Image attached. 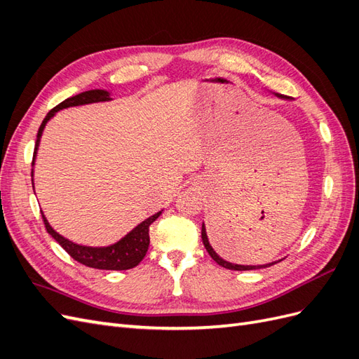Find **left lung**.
<instances>
[{
	"mask_svg": "<svg viewBox=\"0 0 359 359\" xmlns=\"http://www.w3.org/2000/svg\"><path fill=\"white\" fill-rule=\"evenodd\" d=\"M276 95H277V97H280V99H289V97H285V95H281V94H276ZM202 241H203V245H205V248H206V252L210 253V256L215 260V262L219 264L220 266H223V268H227V269H233V271H248V269L266 268V266H271V265H274V264H276V262H271V264H266V265H236V264L227 262V260L222 259L219 255H217V253L214 252V248L211 247V244H210V241H208V236H206L205 224H202Z\"/></svg>",
	"mask_w": 359,
	"mask_h": 359,
	"instance_id": "obj_1",
	"label": "left lung"
}]
</instances>
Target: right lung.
I'll return each instance as SVG.
<instances>
[{"mask_svg": "<svg viewBox=\"0 0 359 359\" xmlns=\"http://www.w3.org/2000/svg\"><path fill=\"white\" fill-rule=\"evenodd\" d=\"M112 100L111 95L104 90H90L81 94H76L73 97H69L64 102H61L58 106L53 107V109L46 115V118L43 119V123L39 128L37 133V140H36V148H34V158L37 154V148L40 144V137L43 130H45L46 123L49 119L55 115L58 111L66 109V107L70 106H81V104H88V103H97V102H109ZM32 165H34V160H32ZM31 170V177H32ZM34 187V186H32ZM161 211L157 214L148 217L147 220H144L140 224H137L133 231H130L124 238H121L118 243L111 244L107 247H86V245H79L69 241L67 238H64L58 232L52 229V226L46 220L45 214L41 212L43 217V223H45V227L49 235H52L53 240H55L66 252L74 259L81 262L85 266L90 268H97V269H111V271H123V269H130L139 265L140 260H142L148 252V245H149V226L153 222L158 219V215Z\"/></svg>", "mask_w": 359, "mask_h": 359, "instance_id": "1", "label": "right lung"}]
</instances>
